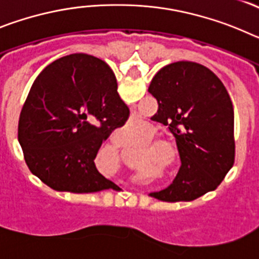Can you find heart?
I'll list each match as a JSON object with an SVG mask.
<instances>
[{"label":"heart","instance_id":"obj_1","mask_svg":"<svg viewBox=\"0 0 259 259\" xmlns=\"http://www.w3.org/2000/svg\"><path fill=\"white\" fill-rule=\"evenodd\" d=\"M157 134V128L150 124H145L141 132L144 140L146 141V145L153 148L150 149L149 159L157 166H164L166 163H172L178 155H179V149L176 145V141L172 137L166 136H157L152 139ZM151 140L149 141V139Z\"/></svg>","mask_w":259,"mask_h":259}]
</instances>
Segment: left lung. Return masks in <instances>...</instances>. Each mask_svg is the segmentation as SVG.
Segmentation results:
<instances>
[{
	"label": "left lung",
	"mask_w": 259,
	"mask_h": 259,
	"mask_svg": "<svg viewBox=\"0 0 259 259\" xmlns=\"http://www.w3.org/2000/svg\"><path fill=\"white\" fill-rule=\"evenodd\" d=\"M148 91L158 102L152 119L175 136L182 161L172 184L149 196L178 202L214 191L235 162L233 106L226 87L205 66L179 61L158 71Z\"/></svg>",
	"instance_id": "obj_1"
}]
</instances>
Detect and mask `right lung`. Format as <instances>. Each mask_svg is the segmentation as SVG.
Segmentation results:
<instances>
[{
  "mask_svg": "<svg viewBox=\"0 0 259 259\" xmlns=\"http://www.w3.org/2000/svg\"><path fill=\"white\" fill-rule=\"evenodd\" d=\"M111 68L75 53L41 71L23 105L18 139L29 171L54 191L93 193L114 183L98 172L102 141L130 116Z\"/></svg>",
  "mask_w": 259,
  "mask_h": 259,
  "instance_id": "add662e5",
  "label": "right lung"
}]
</instances>
